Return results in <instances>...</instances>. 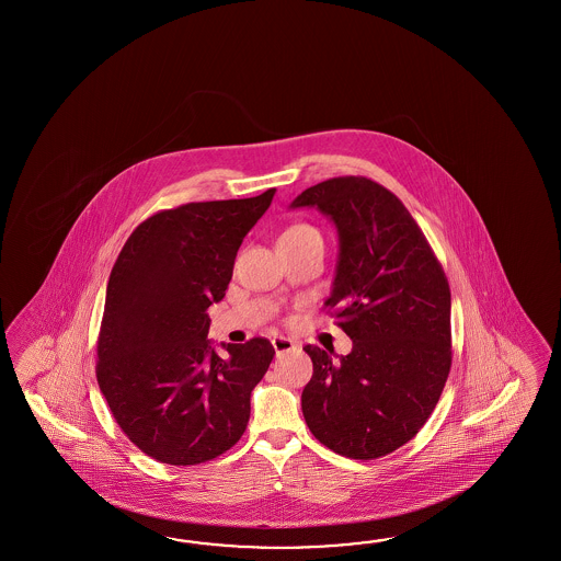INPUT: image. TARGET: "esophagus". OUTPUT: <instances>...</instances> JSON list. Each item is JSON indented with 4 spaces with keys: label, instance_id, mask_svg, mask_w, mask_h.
Wrapping results in <instances>:
<instances>
[{
    "label": "esophagus",
    "instance_id": "34e87169",
    "mask_svg": "<svg viewBox=\"0 0 561 561\" xmlns=\"http://www.w3.org/2000/svg\"><path fill=\"white\" fill-rule=\"evenodd\" d=\"M273 348H275L276 357H280V355H285V353L295 351L297 345H295L290 339H285V336H275V339H273Z\"/></svg>",
    "mask_w": 561,
    "mask_h": 561
}]
</instances>
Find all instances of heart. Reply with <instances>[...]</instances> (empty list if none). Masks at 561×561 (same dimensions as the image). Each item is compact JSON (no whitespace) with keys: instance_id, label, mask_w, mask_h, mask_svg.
Listing matches in <instances>:
<instances>
[{"instance_id":"1","label":"heart","mask_w":561,"mask_h":561,"mask_svg":"<svg viewBox=\"0 0 561 561\" xmlns=\"http://www.w3.org/2000/svg\"><path fill=\"white\" fill-rule=\"evenodd\" d=\"M307 232H317V230H314V228L300 225V227H293L285 230V232L280 234V239H286V237H298V234H307Z\"/></svg>"}]
</instances>
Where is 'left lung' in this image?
Here are the masks:
<instances>
[{"instance_id": "1", "label": "left lung", "mask_w": 561, "mask_h": 561, "mask_svg": "<svg viewBox=\"0 0 561 561\" xmlns=\"http://www.w3.org/2000/svg\"><path fill=\"white\" fill-rule=\"evenodd\" d=\"M290 208H317L339 234L327 307L353 348L305 346L312 379L300 405L334 454L377 459L417 435L451 369V293L442 264L403 203L360 176L324 180Z\"/></svg>"}]
</instances>
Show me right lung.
<instances>
[{
    "instance_id": "add662e5",
    "label": "right lung",
    "mask_w": 561,
    "mask_h": 561,
    "mask_svg": "<svg viewBox=\"0 0 561 561\" xmlns=\"http://www.w3.org/2000/svg\"><path fill=\"white\" fill-rule=\"evenodd\" d=\"M275 192L150 216L110 273L95 377L122 431L156 461H210L247 430L275 348L222 343L220 357L206 309L225 298L242 239Z\"/></svg>"
}]
</instances>
